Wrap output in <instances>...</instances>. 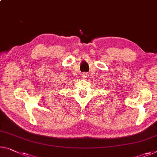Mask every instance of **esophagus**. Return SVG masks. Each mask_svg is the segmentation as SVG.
Listing matches in <instances>:
<instances>
[{
    "mask_svg": "<svg viewBox=\"0 0 157 157\" xmlns=\"http://www.w3.org/2000/svg\"><path fill=\"white\" fill-rule=\"evenodd\" d=\"M82 78L85 79V78H86V77H87V73L86 72H83L82 74Z\"/></svg>",
    "mask_w": 157,
    "mask_h": 157,
    "instance_id": "esophagus-1",
    "label": "esophagus"
}]
</instances>
